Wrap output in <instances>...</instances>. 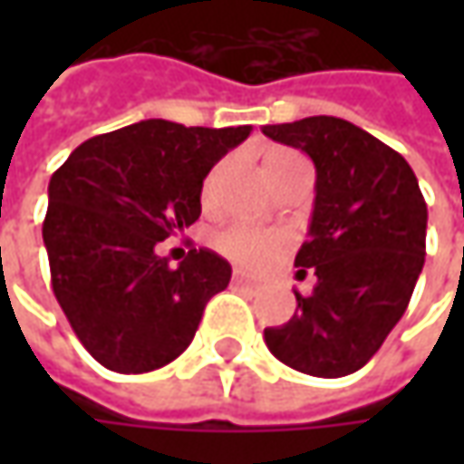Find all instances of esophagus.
Wrapping results in <instances>:
<instances>
[{
  "label": "esophagus",
  "mask_w": 464,
  "mask_h": 464,
  "mask_svg": "<svg viewBox=\"0 0 464 464\" xmlns=\"http://www.w3.org/2000/svg\"><path fill=\"white\" fill-rule=\"evenodd\" d=\"M235 281H237V284H247V286H256V284H258L256 278L250 276V274H245V271H240V268L235 271Z\"/></svg>",
  "instance_id": "obj_1"
}]
</instances>
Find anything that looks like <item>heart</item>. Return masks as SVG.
<instances>
[{"label":"heart","mask_w":464,"mask_h":464,"mask_svg":"<svg viewBox=\"0 0 464 464\" xmlns=\"http://www.w3.org/2000/svg\"><path fill=\"white\" fill-rule=\"evenodd\" d=\"M295 162H304V157H299L296 152H286V150H276L266 157V169L274 180V175H278L284 168L295 165ZM224 162H219L217 168L206 175L204 180V201L211 204L219 183H222L224 175ZM214 247L224 253L227 258L245 263V266H268L271 260H276L281 256V250L286 247V237L278 235V232H263L256 227H247V224H232V227H224L222 232L214 235Z\"/></svg>","instance_id":"b5f03b06"}]
</instances>
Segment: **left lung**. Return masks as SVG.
Returning <instances> with one entry per match:
<instances>
[{
    "mask_svg": "<svg viewBox=\"0 0 464 464\" xmlns=\"http://www.w3.org/2000/svg\"><path fill=\"white\" fill-rule=\"evenodd\" d=\"M278 144L310 154L317 169L310 240L296 276L310 296L263 338L278 362L312 377L353 374L380 351L416 289L426 256V201L405 157L335 116L263 126Z\"/></svg>",
    "mask_w": 464,
    "mask_h": 464,
    "instance_id": "1",
    "label": "left lung"
}]
</instances>
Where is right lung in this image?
Listing matches in <instances>:
<instances>
[{
    "mask_svg": "<svg viewBox=\"0 0 464 464\" xmlns=\"http://www.w3.org/2000/svg\"><path fill=\"white\" fill-rule=\"evenodd\" d=\"M250 131L150 118L87 139L51 175V286L105 369L144 374L169 364L190 346L206 302L227 289L232 266L214 250L190 247L169 268L154 247L201 217L208 169Z\"/></svg>",
    "mask_w": 464,
    "mask_h": 464,
    "instance_id": "right-lung-1",
    "label": "right lung"
}]
</instances>
